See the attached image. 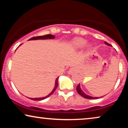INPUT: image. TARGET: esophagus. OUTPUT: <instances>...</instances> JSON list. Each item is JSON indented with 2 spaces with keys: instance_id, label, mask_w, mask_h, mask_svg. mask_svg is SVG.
Masks as SVG:
<instances>
[{
  "instance_id": "34e87169",
  "label": "esophagus",
  "mask_w": 128,
  "mask_h": 128,
  "mask_svg": "<svg viewBox=\"0 0 128 128\" xmlns=\"http://www.w3.org/2000/svg\"><path fill=\"white\" fill-rule=\"evenodd\" d=\"M74 69H73V68H70V70H69V72H68V73H69V74H72L73 72H74Z\"/></svg>"
}]
</instances>
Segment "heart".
Instances as JSON below:
<instances>
[{"label": "heart", "instance_id": "1", "mask_svg": "<svg viewBox=\"0 0 128 128\" xmlns=\"http://www.w3.org/2000/svg\"><path fill=\"white\" fill-rule=\"evenodd\" d=\"M87 41L82 38H76L73 40L72 43L74 46L77 48H81L86 44Z\"/></svg>", "mask_w": 128, "mask_h": 128}]
</instances>
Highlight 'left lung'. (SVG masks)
<instances>
[{"mask_svg":"<svg viewBox=\"0 0 128 128\" xmlns=\"http://www.w3.org/2000/svg\"><path fill=\"white\" fill-rule=\"evenodd\" d=\"M105 44H106V45H109V46H111V45L109 44L106 42H105ZM76 90H77V92H78V94H80V96H82V97H84V98H87V99H97V98H99L101 97H92V96L87 95L86 94H85L84 92L82 90L81 88H80V84L78 86H77Z\"/></svg>","mask_w":128,"mask_h":128,"instance_id":"obj_1","label":"left lung"}]
</instances>
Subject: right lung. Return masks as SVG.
<instances>
[{"instance_id": "add662e5", "label": "right lung", "mask_w": 128, "mask_h": 128, "mask_svg": "<svg viewBox=\"0 0 128 128\" xmlns=\"http://www.w3.org/2000/svg\"><path fill=\"white\" fill-rule=\"evenodd\" d=\"M55 38V36H53V35L51 34H47L45 35V36H34V37H32L29 40H47V39H54ZM22 45V44H21ZM58 78H56V79L55 80V87L53 89V90L52 91V92H50V94H48V96H45L44 97H42V98H29L31 100H36V101H40V100H44L46 98H48V97H50V95H52V94L54 93V92L56 90V89L57 88L58 86Z\"/></svg>"}]
</instances>
